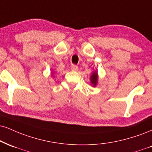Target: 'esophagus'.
Instances as JSON below:
<instances>
[{
  "label": "esophagus",
  "instance_id": "34e87169",
  "mask_svg": "<svg viewBox=\"0 0 152 152\" xmlns=\"http://www.w3.org/2000/svg\"><path fill=\"white\" fill-rule=\"evenodd\" d=\"M71 70H72L73 71H77L78 69V66H76V65H72V66H71Z\"/></svg>",
  "mask_w": 152,
  "mask_h": 152
}]
</instances>
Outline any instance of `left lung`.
<instances>
[{
  "label": "left lung",
  "mask_w": 152,
  "mask_h": 152,
  "mask_svg": "<svg viewBox=\"0 0 152 152\" xmlns=\"http://www.w3.org/2000/svg\"><path fill=\"white\" fill-rule=\"evenodd\" d=\"M90 81L91 85L93 87H96L98 82V71L96 70L92 73L91 76H90Z\"/></svg>",
  "instance_id": "8db88e82"
}]
</instances>
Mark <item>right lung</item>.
<instances>
[{
  "mask_svg": "<svg viewBox=\"0 0 152 152\" xmlns=\"http://www.w3.org/2000/svg\"><path fill=\"white\" fill-rule=\"evenodd\" d=\"M53 72H52V71H51V76H52H52H53Z\"/></svg>",
  "mask_w": 152,
  "mask_h": 152,
  "instance_id": "1",
  "label": "right lung"
}]
</instances>
